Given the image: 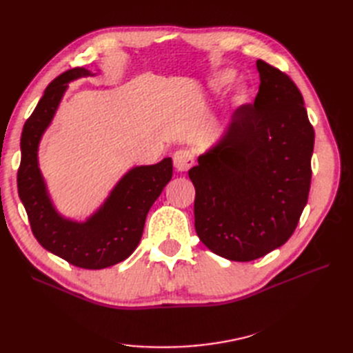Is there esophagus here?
I'll list each match as a JSON object with an SVG mask.
<instances>
[{
    "instance_id": "obj_1",
    "label": "esophagus",
    "mask_w": 353,
    "mask_h": 353,
    "mask_svg": "<svg viewBox=\"0 0 353 353\" xmlns=\"http://www.w3.org/2000/svg\"><path fill=\"white\" fill-rule=\"evenodd\" d=\"M194 165V154L187 148H179L174 153V166L178 172H187Z\"/></svg>"
}]
</instances>
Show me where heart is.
I'll list each match as a JSON object with an SVG mask.
<instances>
[{
  "label": "heart",
  "instance_id": "heart-1",
  "mask_svg": "<svg viewBox=\"0 0 353 353\" xmlns=\"http://www.w3.org/2000/svg\"><path fill=\"white\" fill-rule=\"evenodd\" d=\"M230 78H231L230 73L222 72V73H219L218 77L215 78V83H216V85H223V83H227V82L230 81Z\"/></svg>",
  "mask_w": 353,
  "mask_h": 353
}]
</instances>
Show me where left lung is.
I'll return each instance as SVG.
<instances>
[{
  "instance_id": "8db88e82",
  "label": "left lung",
  "mask_w": 353,
  "mask_h": 353,
  "mask_svg": "<svg viewBox=\"0 0 353 353\" xmlns=\"http://www.w3.org/2000/svg\"><path fill=\"white\" fill-rule=\"evenodd\" d=\"M253 104L234 112L221 141L188 170L194 227L222 258L249 262L294 232L311 188L315 132L292 78L263 60Z\"/></svg>"
}]
</instances>
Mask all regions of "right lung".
<instances>
[{
	"label": "right lung",
	"mask_w": 353,
	"mask_h": 353,
	"mask_svg": "<svg viewBox=\"0 0 353 353\" xmlns=\"http://www.w3.org/2000/svg\"><path fill=\"white\" fill-rule=\"evenodd\" d=\"M91 74L85 68L61 73L46 88L25 122L17 169V191L28 213L30 230L42 248L83 270H103L125 261L143 236L148 210L172 178V159L137 166L113 188L109 199L87 222L61 218L52 208L38 168V144L47 130L68 82Z\"/></svg>",
	"instance_id": "1"
}]
</instances>
